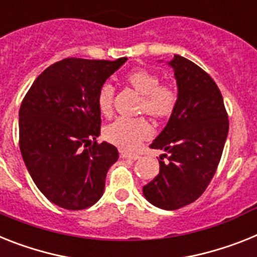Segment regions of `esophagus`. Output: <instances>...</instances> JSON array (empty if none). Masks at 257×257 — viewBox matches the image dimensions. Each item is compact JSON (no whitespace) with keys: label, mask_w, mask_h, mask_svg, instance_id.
<instances>
[{"label":"esophagus","mask_w":257,"mask_h":257,"mask_svg":"<svg viewBox=\"0 0 257 257\" xmlns=\"http://www.w3.org/2000/svg\"><path fill=\"white\" fill-rule=\"evenodd\" d=\"M120 157H121L122 159H133V161H136V159H140L139 154H129V153H124V152L120 153Z\"/></svg>","instance_id":"34e87169"}]
</instances>
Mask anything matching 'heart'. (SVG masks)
Segmentation results:
<instances>
[{
    "label": "heart",
    "instance_id": "obj_1",
    "mask_svg": "<svg viewBox=\"0 0 257 257\" xmlns=\"http://www.w3.org/2000/svg\"><path fill=\"white\" fill-rule=\"evenodd\" d=\"M125 82L141 94L140 112L148 113L155 121H165L172 116L178 104V92L167 83H159L158 74L144 68L133 69L125 75ZM113 87L104 83L99 88L96 104L99 112L108 117L113 109ZM152 126L144 117L117 118L104 128V139L117 148L131 152L152 137Z\"/></svg>",
    "mask_w": 257,
    "mask_h": 257
}]
</instances>
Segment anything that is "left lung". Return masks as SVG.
Returning a JSON list of instances; mask_svg holds the SVG:
<instances>
[{"instance_id": "1", "label": "left lung", "mask_w": 257, "mask_h": 257, "mask_svg": "<svg viewBox=\"0 0 257 257\" xmlns=\"http://www.w3.org/2000/svg\"><path fill=\"white\" fill-rule=\"evenodd\" d=\"M169 65L176 78L178 104L150 145L166 153L159 157V174L142 192L153 205L175 210L196 201L214 176L227 139L228 117L218 86L208 73L178 55Z\"/></svg>"}]
</instances>
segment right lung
<instances>
[{
    "instance_id": "right-lung-1",
    "label": "right lung",
    "mask_w": 257,
    "mask_h": 257,
    "mask_svg": "<svg viewBox=\"0 0 257 257\" xmlns=\"http://www.w3.org/2000/svg\"><path fill=\"white\" fill-rule=\"evenodd\" d=\"M64 59L32 83L19 109V148L32 180L49 201L81 210L102 197L105 176L118 158L98 144L99 88L126 61Z\"/></svg>"
}]
</instances>
